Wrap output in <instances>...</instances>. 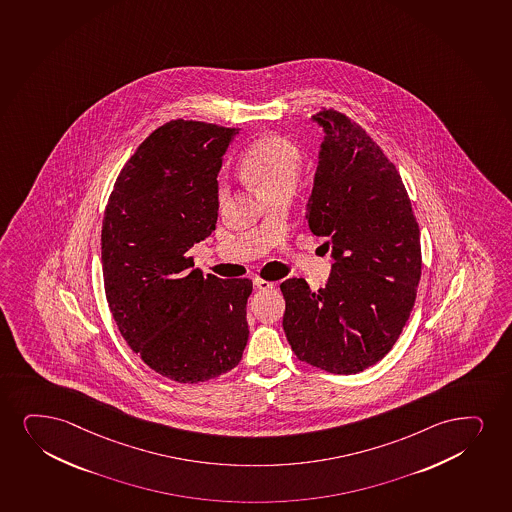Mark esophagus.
Masks as SVG:
<instances>
[{
	"label": "esophagus",
	"instance_id": "1",
	"mask_svg": "<svg viewBox=\"0 0 512 512\" xmlns=\"http://www.w3.org/2000/svg\"><path fill=\"white\" fill-rule=\"evenodd\" d=\"M253 284H255V288H259V290H272L276 283H272V281H265L262 278L253 279Z\"/></svg>",
	"mask_w": 512,
	"mask_h": 512
}]
</instances>
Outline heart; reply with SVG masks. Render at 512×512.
Returning <instances> with one entry per match:
<instances>
[{"label":"heart","mask_w":512,"mask_h":512,"mask_svg":"<svg viewBox=\"0 0 512 512\" xmlns=\"http://www.w3.org/2000/svg\"><path fill=\"white\" fill-rule=\"evenodd\" d=\"M300 164L302 153L295 143L279 134H269L248 148L241 160V171L259 195L264 196L281 188H293ZM228 195L229 186L221 181L217 190L219 202H224Z\"/></svg>","instance_id":"b5f03b06"}]
</instances>
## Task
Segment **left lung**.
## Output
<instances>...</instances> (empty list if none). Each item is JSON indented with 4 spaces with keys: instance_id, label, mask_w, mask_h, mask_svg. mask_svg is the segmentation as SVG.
<instances>
[{
    "instance_id": "left-lung-1",
    "label": "left lung",
    "mask_w": 512,
    "mask_h": 512,
    "mask_svg": "<svg viewBox=\"0 0 512 512\" xmlns=\"http://www.w3.org/2000/svg\"><path fill=\"white\" fill-rule=\"evenodd\" d=\"M305 219L335 259L324 288L281 283L291 350L328 373L355 374L383 359L411 316L421 279V238L395 165L371 136L333 108Z\"/></svg>"
}]
</instances>
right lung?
I'll return each instance as SVG.
<instances>
[{"instance_id": "1", "label": "right lung", "mask_w": 512, "mask_h": 512, "mask_svg": "<svg viewBox=\"0 0 512 512\" xmlns=\"http://www.w3.org/2000/svg\"><path fill=\"white\" fill-rule=\"evenodd\" d=\"M240 129L171 120L138 146L114 184L101 228L108 307L146 366L200 383L240 364L250 279L203 278L186 257L215 229L217 174Z\"/></svg>"}]
</instances>
